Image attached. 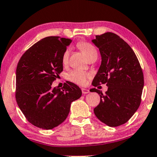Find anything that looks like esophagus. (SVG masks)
Here are the masks:
<instances>
[{"label": "esophagus", "instance_id": "esophagus-1", "mask_svg": "<svg viewBox=\"0 0 157 157\" xmlns=\"http://www.w3.org/2000/svg\"><path fill=\"white\" fill-rule=\"evenodd\" d=\"M82 92L83 94H87V93H90V90L88 89H85V88H82Z\"/></svg>", "mask_w": 157, "mask_h": 157}]
</instances>
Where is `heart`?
Returning a JSON list of instances; mask_svg holds the SVG:
<instances>
[{"label":"heart","instance_id":"obj_1","mask_svg":"<svg viewBox=\"0 0 157 157\" xmlns=\"http://www.w3.org/2000/svg\"><path fill=\"white\" fill-rule=\"evenodd\" d=\"M77 47L82 52L84 53V56L87 59L88 61L98 57V51L95 47L92 44L86 42H80L77 44ZM70 51L69 49H66L62 54V64H67L69 59ZM90 78V73H85L80 71L74 70L70 72L67 75V78L70 82L75 83L78 85H84L87 82V80Z\"/></svg>","mask_w":157,"mask_h":157}]
</instances>
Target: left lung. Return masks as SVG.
<instances>
[{
    "mask_svg": "<svg viewBox=\"0 0 157 157\" xmlns=\"http://www.w3.org/2000/svg\"><path fill=\"white\" fill-rule=\"evenodd\" d=\"M92 42L101 56V64L92 84L95 87L104 84L108 86L105 94L96 88L90 90L101 98L94 113L107 126H119L126 123L140 105L143 70L133 50L118 35L106 32L95 36Z\"/></svg>",
    "mask_w": 157,
    "mask_h": 157,
    "instance_id": "1",
    "label": "left lung"
}]
</instances>
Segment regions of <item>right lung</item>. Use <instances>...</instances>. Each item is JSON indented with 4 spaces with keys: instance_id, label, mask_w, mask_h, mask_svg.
<instances>
[{
    "instance_id": "obj_1",
    "label": "right lung",
    "mask_w": 157,
    "mask_h": 157,
    "mask_svg": "<svg viewBox=\"0 0 157 157\" xmlns=\"http://www.w3.org/2000/svg\"><path fill=\"white\" fill-rule=\"evenodd\" d=\"M71 42L60 36L42 39L23 53L17 66V103L28 121L42 129L63 123L71 103L82 96L72 82H66L62 89L51 87L63 71L62 54Z\"/></svg>"
}]
</instances>
